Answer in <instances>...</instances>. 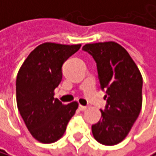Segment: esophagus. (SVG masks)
I'll use <instances>...</instances> for the list:
<instances>
[{
	"label": "esophagus",
	"mask_w": 156,
	"mask_h": 156,
	"mask_svg": "<svg viewBox=\"0 0 156 156\" xmlns=\"http://www.w3.org/2000/svg\"><path fill=\"white\" fill-rule=\"evenodd\" d=\"M87 108V106H85V105H79V109L80 110V111H84L85 109Z\"/></svg>",
	"instance_id": "obj_1"
}]
</instances>
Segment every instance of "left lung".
Instances as JSON below:
<instances>
[{"instance_id": "8db88e82", "label": "left lung", "mask_w": 156, "mask_h": 156, "mask_svg": "<svg viewBox=\"0 0 156 156\" xmlns=\"http://www.w3.org/2000/svg\"><path fill=\"white\" fill-rule=\"evenodd\" d=\"M82 50L97 63L106 100L101 119L92 126V133L102 145H116L126 138L141 111L142 76L129 52L117 43L86 44Z\"/></svg>"}]
</instances>
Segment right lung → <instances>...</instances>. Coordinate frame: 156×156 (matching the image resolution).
Returning <instances> with one entry per match:
<instances>
[{
  "label": "right lung",
  "instance_id": "1",
  "mask_svg": "<svg viewBox=\"0 0 156 156\" xmlns=\"http://www.w3.org/2000/svg\"><path fill=\"white\" fill-rule=\"evenodd\" d=\"M79 45L44 43L36 47L20 68L16 79L18 110L31 135L41 143L60 138L77 108L54 97L62 80V66L80 49Z\"/></svg>",
  "mask_w": 156,
  "mask_h": 156
}]
</instances>
